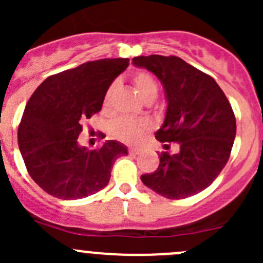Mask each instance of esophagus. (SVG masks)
Segmentation results:
<instances>
[{
    "instance_id": "esophagus-1",
    "label": "esophagus",
    "mask_w": 263,
    "mask_h": 263,
    "mask_svg": "<svg viewBox=\"0 0 263 263\" xmlns=\"http://www.w3.org/2000/svg\"><path fill=\"white\" fill-rule=\"evenodd\" d=\"M142 150H144V148H142L141 146H132V147L128 148V151L131 154H140Z\"/></svg>"
}]
</instances>
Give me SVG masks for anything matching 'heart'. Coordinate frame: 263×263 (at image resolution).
Listing matches in <instances>:
<instances>
[{"mask_svg": "<svg viewBox=\"0 0 263 263\" xmlns=\"http://www.w3.org/2000/svg\"><path fill=\"white\" fill-rule=\"evenodd\" d=\"M132 84L135 89L139 92L140 97L147 102L150 99H155L158 94V84L154 80L153 76H150L146 72H137L132 78ZM113 94H115V85L108 87L107 92L104 95V102L103 107L104 109H108L112 103ZM151 129V122L146 118L141 119H132L123 117L116 121L113 124V135L118 140L128 144H135L139 142L144 137V135Z\"/></svg>", "mask_w": 263, "mask_h": 263, "instance_id": "obj_1", "label": "heart"}]
</instances>
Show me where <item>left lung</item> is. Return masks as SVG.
I'll list each match as a JSON object with an SVG mask.
<instances>
[{
    "instance_id": "obj_1",
    "label": "left lung",
    "mask_w": 263,
    "mask_h": 263,
    "mask_svg": "<svg viewBox=\"0 0 263 263\" xmlns=\"http://www.w3.org/2000/svg\"><path fill=\"white\" fill-rule=\"evenodd\" d=\"M132 62L153 72L165 91V118L155 137L179 145L176 154L163 151L158 169L142 174L141 181L171 200L197 195L229 160L237 132L232 105L210 75L182 58L151 54L135 57Z\"/></svg>"
}]
</instances>
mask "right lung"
<instances>
[{
    "mask_svg": "<svg viewBox=\"0 0 263 263\" xmlns=\"http://www.w3.org/2000/svg\"><path fill=\"white\" fill-rule=\"evenodd\" d=\"M128 62L104 58L62 71L42 82L26 103L18 148L29 176L48 195L61 200L94 195L108 184L117 159L127 155V147L116 140L87 150L78 139L81 124L102 110L108 87Z\"/></svg>",
    "mask_w": 263,
    "mask_h": 263,
    "instance_id": "right-lung-1",
    "label": "right lung"
}]
</instances>
